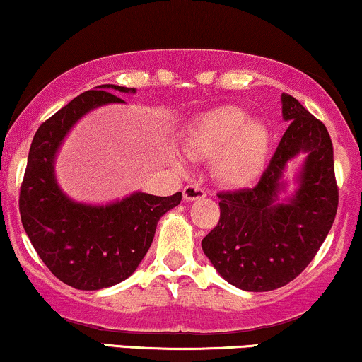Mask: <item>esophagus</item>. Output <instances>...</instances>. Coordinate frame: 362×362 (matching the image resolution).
I'll return each instance as SVG.
<instances>
[{
	"mask_svg": "<svg viewBox=\"0 0 362 362\" xmlns=\"http://www.w3.org/2000/svg\"><path fill=\"white\" fill-rule=\"evenodd\" d=\"M206 195H207V190L199 184H189L184 187V199L189 200V202L190 200L206 197Z\"/></svg>",
	"mask_w": 362,
	"mask_h": 362,
	"instance_id": "34e87169",
	"label": "esophagus"
}]
</instances>
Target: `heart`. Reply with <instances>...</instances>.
I'll list each match as a JSON object with an SVG mask.
<instances>
[{
  "instance_id": "heart-1",
  "label": "heart",
  "mask_w": 362,
  "mask_h": 362,
  "mask_svg": "<svg viewBox=\"0 0 362 362\" xmlns=\"http://www.w3.org/2000/svg\"><path fill=\"white\" fill-rule=\"evenodd\" d=\"M184 148L192 158L214 156V173L223 184L246 187L263 173L269 132L261 121L247 119L239 107L221 106L195 117Z\"/></svg>"
}]
</instances>
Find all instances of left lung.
I'll return each instance as SVG.
<instances>
[{
    "instance_id": "1",
    "label": "left lung",
    "mask_w": 362,
    "mask_h": 362,
    "mask_svg": "<svg viewBox=\"0 0 362 362\" xmlns=\"http://www.w3.org/2000/svg\"><path fill=\"white\" fill-rule=\"evenodd\" d=\"M290 126L252 189L219 192V223L202 250L219 275L246 291L280 288L308 267L327 238L339 206L334 146L325 124L293 95L281 94ZM308 153L300 187L288 203H276L286 163Z\"/></svg>"
}]
</instances>
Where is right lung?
Segmentation results:
<instances>
[{
    "mask_svg": "<svg viewBox=\"0 0 362 362\" xmlns=\"http://www.w3.org/2000/svg\"><path fill=\"white\" fill-rule=\"evenodd\" d=\"M110 90L134 93L129 87L98 86L40 124L20 189L21 224L35 251L60 281L77 290L107 288L133 275L150 250L160 217L182 200V192L170 197L136 192L106 207L86 206L59 189L54 158L60 143L87 111L124 103Z\"/></svg>",
    "mask_w": 362,
    "mask_h": 362,
    "instance_id": "add662e5",
    "label": "right lung"
}]
</instances>
